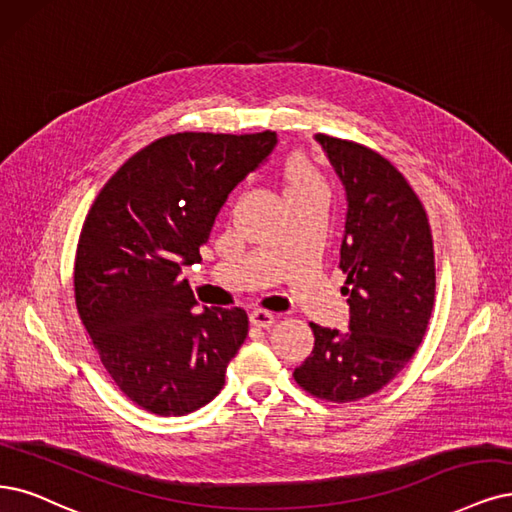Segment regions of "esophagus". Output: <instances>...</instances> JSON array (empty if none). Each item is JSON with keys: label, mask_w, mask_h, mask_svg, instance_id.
<instances>
[{"label": "esophagus", "mask_w": 512, "mask_h": 512, "mask_svg": "<svg viewBox=\"0 0 512 512\" xmlns=\"http://www.w3.org/2000/svg\"><path fill=\"white\" fill-rule=\"evenodd\" d=\"M274 320H276V314H274V312L261 310V308H257V310H253V312H251V323H253L255 327L268 329V327H272V325H274Z\"/></svg>", "instance_id": "obj_1"}]
</instances>
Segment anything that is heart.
<instances>
[{
    "mask_svg": "<svg viewBox=\"0 0 512 512\" xmlns=\"http://www.w3.org/2000/svg\"><path fill=\"white\" fill-rule=\"evenodd\" d=\"M285 177H287V183H289V192H299V189L323 185V179H320L318 170L304 156H293L287 162Z\"/></svg>",
    "mask_w": 512,
    "mask_h": 512,
    "instance_id": "1",
    "label": "heart"
}]
</instances>
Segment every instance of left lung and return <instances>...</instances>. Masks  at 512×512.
<instances>
[{
    "label": "left lung",
    "instance_id": "8db88e82",
    "mask_svg": "<svg viewBox=\"0 0 512 512\" xmlns=\"http://www.w3.org/2000/svg\"><path fill=\"white\" fill-rule=\"evenodd\" d=\"M346 187L339 268L350 331L310 323L314 350L293 371L316 399L352 403L382 390L422 344L434 306V246L420 198L377 151L316 135Z\"/></svg>",
    "mask_w": 512,
    "mask_h": 512
}]
</instances>
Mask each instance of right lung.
Returning a JSON list of instances; mask_svg holds the SVG:
<instances>
[{
	"instance_id": "1",
	"label": "right lung",
	"mask_w": 512,
	"mask_h": 512,
	"mask_svg": "<svg viewBox=\"0 0 512 512\" xmlns=\"http://www.w3.org/2000/svg\"><path fill=\"white\" fill-rule=\"evenodd\" d=\"M276 132H177L128 158L94 198L75 253V306L101 363L132 403L185 415L211 403L249 335L242 308L194 310L181 268L200 259L232 189Z\"/></svg>"
}]
</instances>
